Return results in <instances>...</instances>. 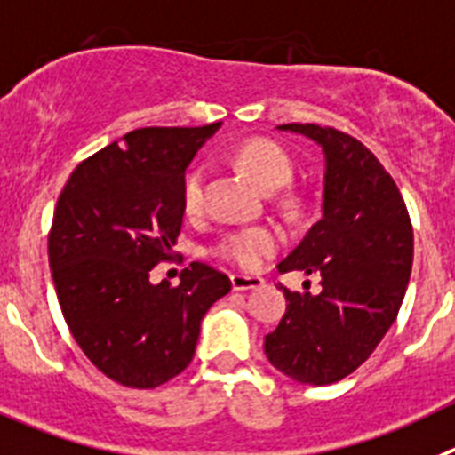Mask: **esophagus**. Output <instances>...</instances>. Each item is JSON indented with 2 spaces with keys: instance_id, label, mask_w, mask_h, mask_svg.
<instances>
[{
  "instance_id": "1",
  "label": "esophagus",
  "mask_w": 455,
  "mask_h": 455,
  "mask_svg": "<svg viewBox=\"0 0 455 455\" xmlns=\"http://www.w3.org/2000/svg\"><path fill=\"white\" fill-rule=\"evenodd\" d=\"M265 281L260 276H247V274H231L233 290H253L260 288Z\"/></svg>"
}]
</instances>
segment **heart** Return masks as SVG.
<instances>
[{"mask_svg": "<svg viewBox=\"0 0 455 455\" xmlns=\"http://www.w3.org/2000/svg\"><path fill=\"white\" fill-rule=\"evenodd\" d=\"M235 161L265 190H276L292 179L290 156L269 140H258L256 138V140L243 142L235 151ZM204 183H206V170L202 165L188 170L181 188L186 212H197L202 208ZM278 243H281V233L274 227L233 228L220 237V243L215 244V253L227 263L237 265V267L256 269L265 258L276 251Z\"/></svg>", "mask_w": 455, "mask_h": 455, "instance_id": "obj_1", "label": "heart"}]
</instances>
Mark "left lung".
Listing matches in <instances>:
<instances>
[{
    "mask_svg": "<svg viewBox=\"0 0 455 455\" xmlns=\"http://www.w3.org/2000/svg\"><path fill=\"white\" fill-rule=\"evenodd\" d=\"M324 149L322 220L278 272L319 274L317 294L283 288L288 308L265 355L290 379L329 386L358 370L396 319L412 267L411 215L395 179L333 126L281 124Z\"/></svg>",
    "mask_w": 455,
    "mask_h": 455,
    "instance_id": "8db88e82",
    "label": "left lung"
}]
</instances>
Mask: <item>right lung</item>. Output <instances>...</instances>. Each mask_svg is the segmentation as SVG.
<instances>
[{
    "mask_svg": "<svg viewBox=\"0 0 455 455\" xmlns=\"http://www.w3.org/2000/svg\"><path fill=\"white\" fill-rule=\"evenodd\" d=\"M220 129L145 126L81 161L49 231L60 310L88 360L116 383L151 390L190 365L199 326L231 290L227 274L190 263L181 283L154 285L181 233L188 163Z\"/></svg>",
    "mask_w": 455,
    "mask_h": 455,
    "instance_id": "right-lung-1",
    "label": "right lung"
}]
</instances>
